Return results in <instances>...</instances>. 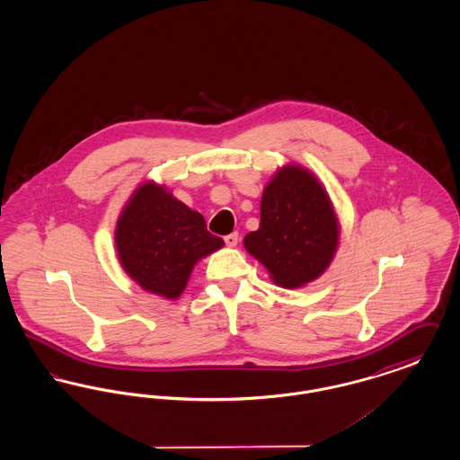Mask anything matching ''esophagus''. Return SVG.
<instances>
[{"instance_id": "obj_1", "label": "esophagus", "mask_w": 460, "mask_h": 460, "mask_svg": "<svg viewBox=\"0 0 460 460\" xmlns=\"http://www.w3.org/2000/svg\"><path fill=\"white\" fill-rule=\"evenodd\" d=\"M224 241H226V244L227 246H236L238 244V233H231V234H227L226 238H224Z\"/></svg>"}]
</instances>
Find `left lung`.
<instances>
[{"label": "left lung", "instance_id": "1", "mask_svg": "<svg viewBox=\"0 0 460 460\" xmlns=\"http://www.w3.org/2000/svg\"><path fill=\"white\" fill-rule=\"evenodd\" d=\"M338 240L340 224L323 184L304 167L286 165L265 186L261 226L243 243L276 285L300 288L328 269Z\"/></svg>", "mask_w": 460, "mask_h": 460}]
</instances>
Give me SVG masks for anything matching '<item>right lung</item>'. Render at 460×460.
I'll use <instances>...</instances> for the list:
<instances>
[{"label":"right lung","mask_w":460,"mask_h":460,"mask_svg":"<svg viewBox=\"0 0 460 460\" xmlns=\"http://www.w3.org/2000/svg\"><path fill=\"white\" fill-rule=\"evenodd\" d=\"M119 261L143 289L174 300L195 263L224 246L207 231L201 214L172 197L165 186L141 184L115 227Z\"/></svg>","instance_id":"obj_1"}]
</instances>
